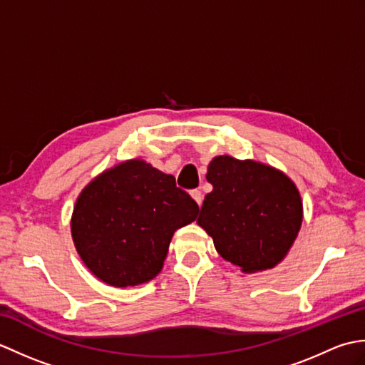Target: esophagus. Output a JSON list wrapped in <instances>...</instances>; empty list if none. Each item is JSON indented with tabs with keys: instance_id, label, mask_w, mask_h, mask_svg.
<instances>
[{
	"instance_id": "1",
	"label": "esophagus",
	"mask_w": 365,
	"mask_h": 365,
	"mask_svg": "<svg viewBox=\"0 0 365 365\" xmlns=\"http://www.w3.org/2000/svg\"><path fill=\"white\" fill-rule=\"evenodd\" d=\"M191 197L196 200L199 207L202 205V199H204V196H202V192H200V190H191Z\"/></svg>"
}]
</instances>
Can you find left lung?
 Here are the masks:
<instances>
[{"instance_id":"1","label":"left lung","mask_w":365,"mask_h":365,"mask_svg":"<svg viewBox=\"0 0 365 365\" xmlns=\"http://www.w3.org/2000/svg\"><path fill=\"white\" fill-rule=\"evenodd\" d=\"M197 224L213 238L224 260L257 273L276 267L292 247L302 222L298 188L281 170L262 163L215 157Z\"/></svg>"}]
</instances>
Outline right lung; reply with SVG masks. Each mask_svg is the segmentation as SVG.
<instances>
[{"label":"right lung","mask_w":365,"mask_h":365,"mask_svg":"<svg viewBox=\"0 0 365 365\" xmlns=\"http://www.w3.org/2000/svg\"><path fill=\"white\" fill-rule=\"evenodd\" d=\"M197 212L173 175L135 158L105 170L81 191L72 238L100 281L133 287L160 273L174 232L195 221Z\"/></svg>","instance_id":"add662e5"}]
</instances>
